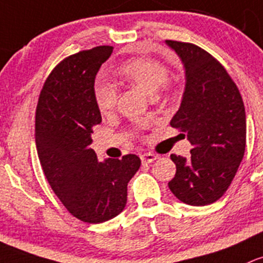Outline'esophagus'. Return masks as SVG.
I'll return each instance as SVG.
<instances>
[{"label":"esophagus","mask_w":263,"mask_h":263,"mask_svg":"<svg viewBox=\"0 0 263 263\" xmlns=\"http://www.w3.org/2000/svg\"><path fill=\"white\" fill-rule=\"evenodd\" d=\"M158 158H159V157L157 156V154L151 153V152H147V153H144V154H142V156H140V159H142V162L144 164L152 163V162L156 161V159H158Z\"/></svg>","instance_id":"1"}]
</instances>
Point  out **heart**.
I'll return each instance as SVG.
<instances>
[{"label":"heart","instance_id":"heart-1","mask_svg":"<svg viewBox=\"0 0 263 263\" xmlns=\"http://www.w3.org/2000/svg\"><path fill=\"white\" fill-rule=\"evenodd\" d=\"M119 74L137 85L148 95H154L168 80V71L158 61L134 58L121 64ZM95 102L100 112L106 114L116 104V91L109 83H99L95 88Z\"/></svg>","mask_w":263,"mask_h":263}]
</instances>
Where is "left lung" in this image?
I'll return each mask as SVG.
<instances>
[{"label":"left lung","mask_w":263,"mask_h":263,"mask_svg":"<svg viewBox=\"0 0 263 263\" xmlns=\"http://www.w3.org/2000/svg\"><path fill=\"white\" fill-rule=\"evenodd\" d=\"M166 44L180 57L186 81L170 124L186 133L192 145L190 158L171 154L176 175L168 187L180 201L205 206L228 190L245 156V104L231 76L208 51L190 43Z\"/></svg>","instance_id":"8db88e82"}]
</instances>
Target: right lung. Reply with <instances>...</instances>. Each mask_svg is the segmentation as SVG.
Segmentation results:
<instances>
[{"label":"right lung","mask_w":263,"mask_h":263,"mask_svg":"<svg viewBox=\"0 0 263 263\" xmlns=\"http://www.w3.org/2000/svg\"><path fill=\"white\" fill-rule=\"evenodd\" d=\"M112 47L92 48L67 57L51 71L40 92L35 143L45 177L62 204L85 223L99 224L124 210L128 182L140 158L97 159L92 128L101 123L95 102V78Z\"/></svg>","instance_id":"1"}]
</instances>
